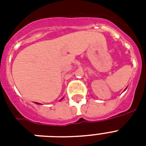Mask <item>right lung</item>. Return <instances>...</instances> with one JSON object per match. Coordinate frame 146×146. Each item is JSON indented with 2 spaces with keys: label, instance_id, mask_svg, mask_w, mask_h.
Masks as SVG:
<instances>
[{
  "label": "right lung",
  "instance_id": "right-lung-1",
  "mask_svg": "<svg viewBox=\"0 0 146 146\" xmlns=\"http://www.w3.org/2000/svg\"><path fill=\"white\" fill-rule=\"evenodd\" d=\"M35 104H41L40 103H38V102H35Z\"/></svg>",
  "mask_w": 146,
  "mask_h": 146
}]
</instances>
